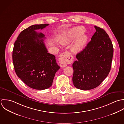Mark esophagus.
<instances>
[{"label": "esophagus", "mask_w": 124, "mask_h": 124, "mask_svg": "<svg viewBox=\"0 0 124 124\" xmlns=\"http://www.w3.org/2000/svg\"><path fill=\"white\" fill-rule=\"evenodd\" d=\"M59 61L62 67H65L68 64H71L73 61V57L69 52L62 53L59 58Z\"/></svg>", "instance_id": "esophagus-1"}]
</instances>
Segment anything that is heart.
Returning a JSON list of instances; mask_svg holds the SVG:
<instances>
[{"label": "heart", "instance_id": "obj_1", "mask_svg": "<svg viewBox=\"0 0 124 124\" xmlns=\"http://www.w3.org/2000/svg\"><path fill=\"white\" fill-rule=\"evenodd\" d=\"M84 31V29L83 27H75L59 37V41L61 44L65 45L70 43L78 36L71 48V51L73 53L77 54L82 50L88 40L87 36L82 34Z\"/></svg>", "mask_w": 124, "mask_h": 124}]
</instances>
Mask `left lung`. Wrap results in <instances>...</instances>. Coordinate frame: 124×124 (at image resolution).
I'll return each instance as SVG.
<instances>
[{
	"label": "left lung",
	"mask_w": 124,
	"mask_h": 124,
	"mask_svg": "<svg viewBox=\"0 0 124 124\" xmlns=\"http://www.w3.org/2000/svg\"><path fill=\"white\" fill-rule=\"evenodd\" d=\"M96 32L85 48L78 53L72 67L75 87L89 90L98 87L107 77L111 67L114 49L108 35L94 26Z\"/></svg>",
	"instance_id": "obj_1"
}]
</instances>
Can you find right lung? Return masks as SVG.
<instances>
[{
	"label": "right lung",
	"instance_id": "1",
	"mask_svg": "<svg viewBox=\"0 0 124 124\" xmlns=\"http://www.w3.org/2000/svg\"><path fill=\"white\" fill-rule=\"evenodd\" d=\"M48 25L30 26L20 33L14 45L12 59L15 72L25 84L35 90L50 87L60 69L55 56L48 53L44 42L45 35L35 31Z\"/></svg>",
	"mask_w": 124,
	"mask_h": 124
}]
</instances>
